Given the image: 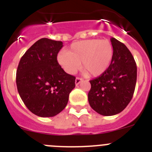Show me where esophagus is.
I'll return each mask as SVG.
<instances>
[{
  "mask_svg": "<svg viewBox=\"0 0 152 152\" xmlns=\"http://www.w3.org/2000/svg\"><path fill=\"white\" fill-rule=\"evenodd\" d=\"M81 81H82V78H80V77H76V79H75V84H76V85H78Z\"/></svg>",
  "mask_w": 152,
  "mask_h": 152,
  "instance_id": "obj_1",
  "label": "esophagus"
}]
</instances>
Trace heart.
<instances>
[{
  "mask_svg": "<svg viewBox=\"0 0 152 152\" xmlns=\"http://www.w3.org/2000/svg\"><path fill=\"white\" fill-rule=\"evenodd\" d=\"M113 56V48L109 40L87 39L74 42L68 52L58 55L57 59L70 75H74L80 67L91 76L97 77L107 71Z\"/></svg>",
  "mask_w": 152,
  "mask_h": 152,
  "instance_id": "heart-1",
  "label": "heart"
}]
</instances>
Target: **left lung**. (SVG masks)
<instances>
[{"label": "left lung", "mask_w": 152, "mask_h": 152, "mask_svg": "<svg viewBox=\"0 0 152 152\" xmlns=\"http://www.w3.org/2000/svg\"><path fill=\"white\" fill-rule=\"evenodd\" d=\"M113 56L110 65L99 77L90 80L88 101L103 116H113L124 110L133 96L137 66L133 56L121 42L111 38Z\"/></svg>", "instance_id": "obj_1"}]
</instances>
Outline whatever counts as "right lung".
<instances>
[{"label": "right lung", "mask_w": 152, "mask_h": 152, "mask_svg": "<svg viewBox=\"0 0 152 152\" xmlns=\"http://www.w3.org/2000/svg\"><path fill=\"white\" fill-rule=\"evenodd\" d=\"M63 43L40 39L25 52L17 70V91L29 110L40 117H52L64 110L75 77L68 75L57 61Z\"/></svg>", "instance_id": "1"}]
</instances>
